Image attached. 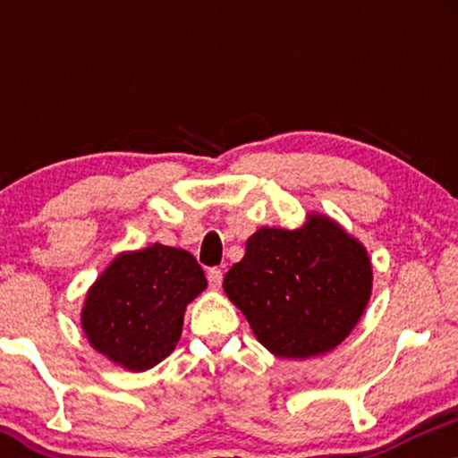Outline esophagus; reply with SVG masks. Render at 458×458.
<instances>
[{
    "label": "esophagus",
    "mask_w": 458,
    "mask_h": 458,
    "mask_svg": "<svg viewBox=\"0 0 458 458\" xmlns=\"http://www.w3.org/2000/svg\"><path fill=\"white\" fill-rule=\"evenodd\" d=\"M206 277H208L210 287H221V284H223V271H221V268H216V267L208 268Z\"/></svg>",
    "instance_id": "34e87169"
}]
</instances>
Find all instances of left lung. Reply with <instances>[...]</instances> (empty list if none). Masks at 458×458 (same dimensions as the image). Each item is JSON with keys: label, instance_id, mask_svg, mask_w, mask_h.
Returning a JSON list of instances; mask_svg holds the SVG:
<instances>
[{"label": "left lung", "instance_id": "left-lung-1", "mask_svg": "<svg viewBox=\"0 0 458 458\" xmlns=\"http://www.w3.org/2000/svg\"><path fill=\"white\" fill-rule=\"evenodd\" d=\"M371 281L365 248L331 218L310 216L300 229L256 231L223 287L262 346L284 359H309L354 329Z\"/></svg>", "mask_w": 458, "mask_h": 458}]
</instances>
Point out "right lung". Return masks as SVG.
Here are the masks:
<instances>
[{
  "mask_svg": "<svg viewBox=\"0 0 458 458\" xmlns=\"http://www.w3.org/2000/svg\"><path fill=\"white\" fill-rule=\"evenodd\" d=\"M206 287L190 252L154 243L121 254L87 293L83 329L110 360L146 371L173 352L185 306Z\"/></svg>",
  "mask_w": 458,
  "mask_h": 458,
  "instance_id": "1",
  "label": "right lung"
}]
</instances>
